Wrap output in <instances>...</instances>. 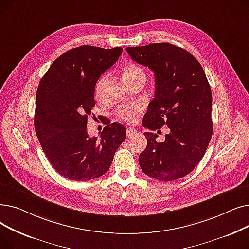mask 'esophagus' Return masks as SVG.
Returning a JSON list of instances; mask_svg holds the SVG:
<instances>
[{"instance_id": "34e87169", "label": "esophagus", "mask_w": 249, "mask_h": 249, "mask_svg": "<svg viewBox=\"0 0 249 249\" xmlns=\"http://www.w3.org/2000/svg\"><path fill=\"white\" fill-rule=\"evenodd\" d=\"M137 133V131L135 129H133V128H128L127 129V132H126V135H127V137H132V136H134L135 134Z\"/></svg>"}]
</instances>
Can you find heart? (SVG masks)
<instances>
[{
    "label": "heart",
    "instance_id": "obj_1",
    "mask_svg": "<svg viewBox=\"0 0 249 249\" xmlns=\"http://www.w3.org/2000/svg\"><path fill=\"white\" fill-rule=\"evenodd\" d=\"M123 78L127 84L131 83L135 80H139V78H143L145 80L146 74L139 65L135 63H128L126 64L124 69H123ZM106 81V77H102L100 78V81L97 85L96 91L97 94H100V91L102 89V87ZM142 108L139 106V105H132V106H127L124 108H121L119 111H118V116L120 117V119L127 121V122H134L136 120L137 115L141 112Z\"/></svg>",
    "mask_w": 249,
    "mask_h": 249
}]
</instances>
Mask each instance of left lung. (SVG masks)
Segmentation results:
<instances>
[{"label": "left lung", "mask_w": 249, "mask_h": 249, "mask_svg": "<svg viewBox=\"0 0 249 249\" xmlns=\"http://www.w3.org/2000/svg\"><path fill=\"white\" fill-rule=\"evenodd\" d=\"M134 61L154 72V98L142 125L151 131L166 125L163 142L145 132L147 146L139 155L142 172L172 181L190 174L207 150L213 133L212 93L200 62L189 51L171 43L127 47Z\"/></svg>", "instance_id": "left-lung-1"}]
</instances>
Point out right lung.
<instances>
[{
	"instance_id": "add662e5",
	"label": "right lung",
	"mask_w": 249,
	"mask_h": 249,
	"mask_svg": "<svg viewBox=\"0 0 249 249\" xmlns=\"http://www.w3.org/2000/svg\"><path fill=\"white\" fill-rule=\"evenodd\" d=\"M83 45L57 57L37 89L34 126L43 152L55 171L71 180H89L106 174L126 138L120 123H108L101 137L88 135V116L95 107L101 74L122 53Z\"/></svg>"
}]
</instances>
